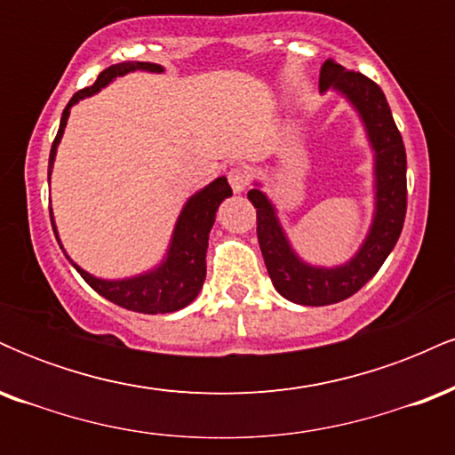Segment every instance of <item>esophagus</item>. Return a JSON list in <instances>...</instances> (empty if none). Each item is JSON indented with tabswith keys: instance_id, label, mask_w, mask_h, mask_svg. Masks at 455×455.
Returning <instances> with one entry per match:
<instances>
[{
	"instance_id": "34e87169",
	"label": "esophagus",
	"mask_w": 455,
	"mask_h": 455,
	"mask_svg": "<svg viewBox=\"0 0 455 455\" xmlns=\"http://www.w3.org/2000/svg\"><path fill=\"white\" fill-rule=\"evenodd\" d=\"M228 184L237 195L243 192L250 186V171L243 169V166H235V169L228 171Z\"/></svg>"
}]
</instances>
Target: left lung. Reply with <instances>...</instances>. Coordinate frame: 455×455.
<instances>
[{
  "instance_id": "8db88e82",
  "label": "left lung",
  "mask_w": 455,
  "mask_h": 455,
  "mask_svg": "<svg viewBox=\"0 0 455 455\" xmlns=\"http://www.w3.org/2000/svg\"><path fill=\"white\" fill-rule=\"evenodd\" d=\"M321 92H340L357 108L374 149L377 212L359 252L340 267H312L291 248L269 198L252 188L250 203L257 207V235L275 291L301 306H329L347 299L372 278L398 242L406 216V151L391 117L387 98L372 78L347 70L327 60L318 78Z\"/></svg>"
}]
</instances>
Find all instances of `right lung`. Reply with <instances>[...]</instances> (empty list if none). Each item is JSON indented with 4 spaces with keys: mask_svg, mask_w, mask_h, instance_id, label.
Segmentation results:
<instances>
[{
    "mask_svg": "<svg viewBox=\"0 0 455 455\" xmlns=\"http://www.w3.org/2000/svg\"><path fill=\"white\" fill-rule=\"evenodd\" d=\"M134 70L162 72V66L149 64V61H124V64H115L100 72L92 87H85V90L76 92L75 96L70 98L64 113H61L60 130H57L53 148H51L49 175L51 169H53L57 145H60L61 134H64L72 104H76L87 96H93V93L100 92L104 85H108L113 78L124 76ZM231 195L233 190L231 186H228L227 177H218V180L212 181L210 186L203 188V190L196 192L195 196H190V201L186 203V207L180 213V220L175 224L173 239H171V248L169 252H166V259L162 260L160 267L148 271V274L126 280H100L93 278L92 274H87L85 269H81L76 263H72V260L70 263L75 265V269L81 274V278L85 280L96 293H100L104 299L113 301V304L126 307V310L143 312V315H166V312L180 310V307H186L190 301H195L198 291L203 289V282H205L207 274L205 257L207 242H210V231L213 227V220H216L218 207H220L224 198H228ZM51 224H53V231L57 237L53 213H51ZM57 242H60V237H57Z\"/></svg>",
    "mask_w": 455,
    "mask_h": 455,
    "instance_id": "right-lung-1",
    "label": "right lung"
}]
</instances>
